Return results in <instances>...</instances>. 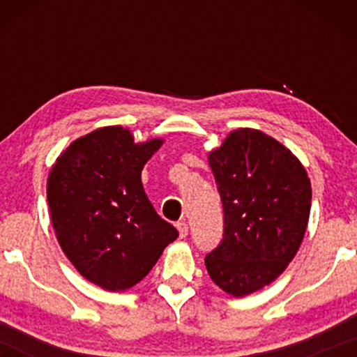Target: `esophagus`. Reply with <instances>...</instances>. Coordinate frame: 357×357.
<instances>
[{"instance_id":"34e87169","label":"esophagus","mask_w":357,"mask_h":357,"mask_svg":"<svg viewBox=\"0 0 357 357\" xmlns=\"http://www.w3.org/2000/svg\"><path fill=\"white\" fill-rule=\"evenodd\" d=\"M176 228H178L179 236H181V238H184V236L188 235V223H186V221H178V223H176Z\"/></svg>"}]
</instances>
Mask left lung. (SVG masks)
I'll return each mask as SVG.
<instances>
[{
    "label": "left lung",
    "instance_id": "left-lung-1",
    "mask_svg": "<svg viewBox=\"0 0 357 357\" xmlns=\"http://www.w3.org/2000/svg\"><path fill=\"white\" fill-rule=\"evenodd\" d=\"M223 203V240L204 257L220 289L243 297L268 285L296 257L312 190L301 161L257 129H236L208 155Z\"/></svg>",
    "mask_w": 357,
    "mask_h": 357
}]
</instances>
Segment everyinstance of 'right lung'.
Wrapping results in <instances>:
<instances>
[{
  "label": "right lung",
  "instance_id": "add662e5",
  "mask_svg": "<svg viewBox=\"0 0 357 357\" xmlns=\"http://www.w3.org/2000/svg\"><path fill=\"white\" fill-rule=\"evenodd\" d=\"M161 144H136L124 127H102L73 141L48 176V208L61 250L87 280L110 292L141 282L178 238L141 181Z\"/></svg>",
  "mask_w": 357,
  "mask_h": 357
}]
</instances>
